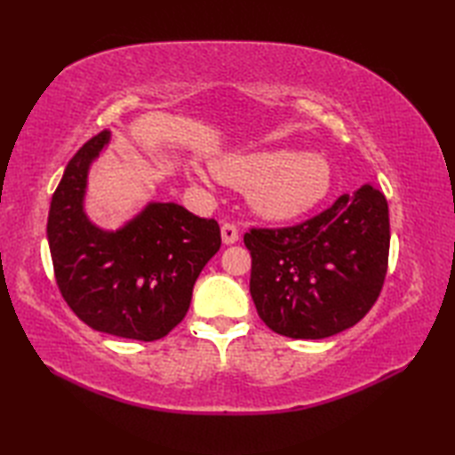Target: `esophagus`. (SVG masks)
Here are the masks:
<instances>
[{
  "label": "esophagus",
  "instance_id": "34e87169",
  "mask_svg": "<svg viewBox=\"0 0 455 455\" xmlns=\"http://www.w3.org/2000/svg\"><path fill=\"white\" fill-rule=\"evenodd\" d=\"M220 236H222V243H225L227 246H228V244H235V243H238V238H240V235H238V228L233 225V222H222V227H220Z\"/></svg>",
  "mask_w": 455,
  "mask_h": 455
}]
</instances>
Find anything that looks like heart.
Instances as JSON below:
<instances>
[{"label":"heart","mask_w":455,"mask_h":455,"mask_svg":"<svg viewBox=\"0 0 455 455\" xmlns=\"http://www.w3.org/2000/svg\"><path fill=\"white\" fill-rule=\"evenodd\" d=\"M212 172L228 186L246 189L248 205L266 220H293L315 209L332 188V166L323 154L289 148L225 154Z\"/></svg>","instance_id":"1"}]
</instances>
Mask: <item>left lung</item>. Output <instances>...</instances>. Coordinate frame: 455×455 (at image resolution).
<instances>
[{
	"instance_id": "1",
	"label": "left lung",
	"mask_w": 455,
	"mask_h": 455,
	"mask_svg": "<svg viewBox=\"0 0 455 455\" xmlns=\"http://www.w3.org/2000/svg\"><path fill=\"white\" fill-rule=\"evenodd\" d=\"M389 207L365 183L321 215L287 228H252L250 295L259 318L287 338L318 340L362 321L389 259Z\"/></svg>"
}]
</instances>
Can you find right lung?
Returning <instances> with one entry per match:
<instances>
[{
  "instance_id": "obj_1",
  "label": "right lung",
  "mask_w": 455,
  "mask_h": 455,
  "mask_svg": "<svg viewBox=\"0 0 455 455\" xmlns=\"http://www.w3.org/2000/svg\"><path fill=\"white\" fill-rule=\"evenodd\" d=\"M111 132L88 140L68 162L51 201L46 238L56 283L76 316L93 331L152 342L186 316L201 269L220 248L215 219L176 203L150 201L117 230L85 212L92 164Z\"/></svg>"
}]
</instances>
